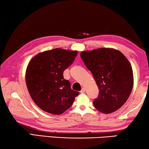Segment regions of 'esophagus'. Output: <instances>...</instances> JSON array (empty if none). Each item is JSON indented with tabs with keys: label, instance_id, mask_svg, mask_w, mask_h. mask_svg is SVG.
I'll return each mask as SVG.
<instances>
[{
	"label": "esophagus",
	"instance_id": "34e87169",
	"mask_svg": "<svg viewBox=\"0 0 149 149\" xmlns=\"http://www.w3.org/2000/svg\"><path fill=\"white\" fill-rule=\"evenodd\" d=\"M85 92H86V89H85V88H81V90L80 93H84Z\"/></svg>",
	"mask_w": 149,
	"mask_h": 149
}]
</instances>
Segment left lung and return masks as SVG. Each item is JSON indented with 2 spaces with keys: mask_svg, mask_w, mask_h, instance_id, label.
Segmentation results:
<instances>
[{
  "mask_svg": "<svg viewBox=\"0 0 149 149\" xmlns=\"http://www.w3.org/2000/svg\"><path fill=\"white\" fill-rule=\"evenodd\" d=\"M80 56L99 89L93 101L95 107L104 114L119 109L127 101L134 85L132 68L127 58L111 48L81 51Z\"/></svg>",
  "mask_w": 149,
  "mask_h": 149,
  "instance_id": "obj_1",
  "label": "left lung"
}]
</instances>
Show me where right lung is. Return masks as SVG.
Here are the masks:
<instances>
[{"mask_svg": "<svg viewBox=\"0 0 149 149\" xmlns=\"http://www.w3.org/2000/svg\"><path fill=\"white\" fill-rule=\"evenodd\" d=\"M77 54V51L56 48L38 53L29 62L26 72L27 88L33 101L44 111L62 114L79 95L63 75Z\"/></svg>", "mask_w": 149, "mask_h": 149, "instance_id": "1", "label": "right lung"}]
</instances>
